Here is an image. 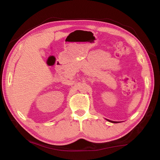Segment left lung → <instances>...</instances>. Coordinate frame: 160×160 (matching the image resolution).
Wrapping results in <instances>:
<instances>
[{
  "instance_id": "8db88e82",
  "label": "left lung",
  "mask_w": 160,
  "mask_h": 160,
  "mask_svg": "<svg viewBox=\"0 0 160 160\" xmlns=\"http://www.w3.org/2000/svg\"><path fill=\"white\" fill-rule=\"evenodd\" d=\"M108 121L111 122H114V123H115V122H116V121H110V120H108Z\"/></svg>"
}]
</instances>
